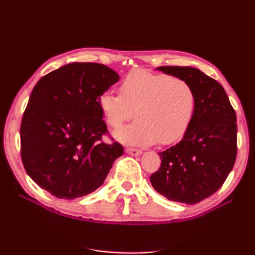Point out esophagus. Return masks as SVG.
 Wrapping results in <instances>:
<instances>
[{"mask_svg":"<svg viewBox=\"0 0 255 255\" xmlns=\"http://www.w3.org/2000/svg\"><path fill=\"white\" fill-rule=\"evenodd\" d=\"M126 153L129 154V155H131V156H139V155H141V150L136 149V148H131V147H127Z\"/></svg>","mask_w":255,"mask_h":255,"instance_id":"1","label":"esophagus"}]
</instances>
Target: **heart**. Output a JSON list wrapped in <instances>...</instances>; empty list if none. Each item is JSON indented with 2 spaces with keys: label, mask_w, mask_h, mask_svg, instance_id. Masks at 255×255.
I'll list each match as a JSON object with an SVG mask.
<instances>
[{
  "label": "heart",
  "mask_w": 255,
  "mask_h": 255,
  "mask_svg": "<svg viewBox=\"0 0 255 255\" xmlns=\"http://www.w3.org/2000/svg\"><path fill=\"white\" fill-rule=\"evenodd\" d=\"M120 94L107 91L99 98V107L120 141L139 146L155 143L169 145L187 132L196 109L195 92L188 82L166 74L136 70L125 77Z\"/></svg>",
  "instance_id": "b5f03b06"
}]
</instances>
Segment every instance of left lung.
<instances>
[{
    "mask_svg": "<svg viewBox=\"0 0 255 255\" xmlns=\"http://www.w3.org/2000/svg\"><path fill=\"white\" fill-rule=\"evenodd\" d=\"M156 70L191 85L196 96L192 122L182 139L158 153L161 166L150 183L166 199L198 204L225 182L237 153L235 110L223 86L190 66H159Z\"/></svg>",
    "mask_w": 255,
    "mask_h": 255,
    "instance_id": "1",
    "label": "left lung"
}]
</instances>
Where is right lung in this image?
Returning <instances> with one entry per match:
<instances>
[{"instance_id": "1", "label": "right lung", "mask_w": 255, "mask_h": 255, "mask_svg": "<svg viewBox=\"0 0 255 255\" xmlns=\"http://www.w3.org/2000/svg\"><path fill=\"white\" fill-rule=\"evenodd\" d=\"M119 75L98 63H71L42 76L21 122V158L28 175L59 199L89 195L103 184L124 148L108 145L99 98Z\"/></svg>"}]
</instances>
